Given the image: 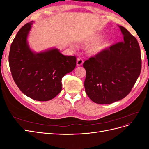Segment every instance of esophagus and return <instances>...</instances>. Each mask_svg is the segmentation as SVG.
<instances>
[{
    "label": "esophagus",
    "mask_w": 149,
    "mask_h": 149,
    "mask_svg": "<svg viewBox=\"0 0 149 149\" xmlns=\"http://www.w3.org/2000/svg\"><path fill=\"white\" fill-rule=\"evenodd\" d=\"M83 60L81 58H78L77 59V61H76V65H77V66H81V65H83Z\"/></svg>",
    "instance_id": "1"
}]
</instances>
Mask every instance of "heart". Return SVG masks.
I'll list each match as a JSON object with an SVG mask.
<instances>
[{
	"instance_id": "1",
	"label": "heart",
	"mask_w": 149,
	"mask_h": 149,
	"mask_svg": "<svg viewBox=\"0 0 149 149\" xmlns=\"http://www.w3.org/2000/svg\"><path fill=\"white\" fill-rule=\"evenodd\" d=\"M102 37V35H96L91 38V39H90L88 42H86V43H94L98 42L99 40H100V39ZM111 40L109 39H106L105 40H103L102 42H99L92 47V48L90 49V52L92 54H97L98 53H100L102 52L104 49L107 48L108 47L110 46L111 45Z\"/></svg>"
}]
</instances>
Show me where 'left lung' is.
Segmentation results:
<instances>
[{"label": "left lung", "mask_w": 149, "mask_h": 149, "mask_svg": "<svg viewBox=\"0 0 149 149\" xmlns=\"http://www.w3.org/2000/svg\"><path fill=\"white\" fill-rule=\"evenodd\" d=\"M124 40L104 49L83 63L86 93L94 102L109 104L131 91L141 71V49L137 39L119 26Z\"/></svg>", "instance_id": "obj_1"}]
</instances>
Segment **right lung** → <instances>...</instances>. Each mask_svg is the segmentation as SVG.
Masks as SVG:
<instances>
[{
  "label": "right lung",
  "mask_w": 149,
  "mask_h": 149,
  "mask_svg": "<svg viewBox=\"0 0 149 149\" xmlns=\"http://www.w3.org/2000/svg\"><path fill=\"white\" fill-rule=\"evenodd\" d=\"M33 22L20 29L11 44L8 62L12 78L20 91L36 101H47L61 91V79L76 65L75 56L58 49L35 53L26 41Z\"/></svg>",
  "instance_id": "add662e5"
}]
</instances>
